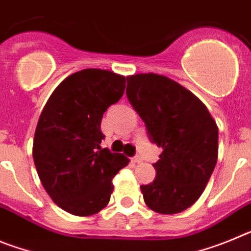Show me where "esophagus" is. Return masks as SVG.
<instances>
[{
	"instance_id": "34e87169",
	"label": "esophagus",
	"mask_w": 251,
	"mask_h": 251,
	"mask_svg": "<svg viewBox=\"0 0 251 251\" xmlns=\"http://www.w3.org/2000/svg\"><path fill=\"white\" fill-rule=\"evenodd\" d=\"M132 162H133V163H141L142 159H141V157L137 156V157H133V158H132Z\"/></svg>"
}]
</instances>
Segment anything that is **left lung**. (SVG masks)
I'll use <instances>...</instances> for the list:
<instances>
[{"label":"left lung","mask_w":251,"mask_h":251,"mask_svg":"<svg viewBox=\"0 0 251 251\" xmlns=\"http://www.w3.org/2000/svg\"><path fill=\"white\" fill-rule=\"evenodd\" d=\"M127 97L162 148L153 167L157 176L142 185L145 202L163 215L185 211L202 195L219 154V128L205 104L165 75L127 76Z\"/></svg>","instance_id":"obj_1"}]
</instances>
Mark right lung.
Returning <instances> with one entry per match:
<instances>
[{
	"instance_id": "1",
	"label": "right lung",
	"mask_w": 251,
	"mask_h": 251,
	"mask_svg": "<svg viewBox=\"0 0 251 251\" xmlns=\"http://www.w3.org/2000/svg\"><path fill=\"white\" fill-rule=\"evenodd\" d=\"M126 76L83 69L65 77L40 114L32 157L51 200L76 216H92L110 200L113 178L129 159L100 147L103 114L123 97Z\"/></svg>"
}]
</instances>
